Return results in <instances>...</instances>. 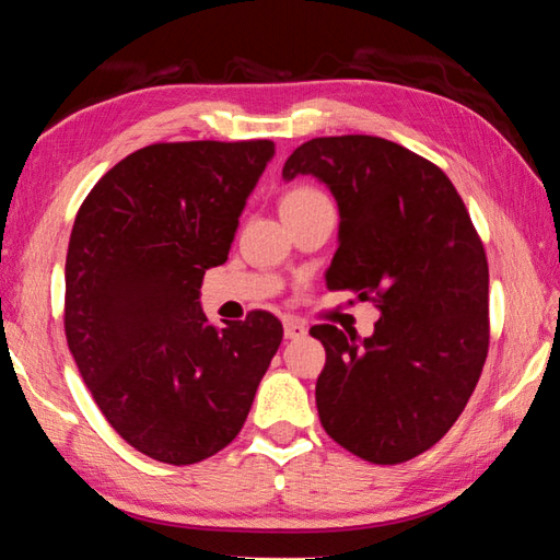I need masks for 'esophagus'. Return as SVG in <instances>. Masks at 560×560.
I'll list each match as a JSON object with an SVG mask.
<instances>
[{
  "label": "esophagus",
  "mask_w": 560,
  "mask_h": 560,
  "mask_svg": "<svg viewBox=\"0 0 560 560\" xmlns=\"http://www.w3.org/2000/svg\"><path fill=\"white\" fill-rule=\"evenodd\" d=\"M306 334H308L306 326L299 324V320H293V318L283 320V336H287V340H299V338H303Z\"/></svg>",
  "instance_id": "1"
}]
</instances>
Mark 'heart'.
Segmentation results:
<instances>
[{
  "mask_svg": "<svg viewBox=\"0 0 560 560\" xmlns=\"http://www.w3.org/2000/svg\"><path fill=\"white\" fill-rule=\"evenodd\" d=\"M316 197H324V195H320L318 189H311V187H296V189H291L287 197H283V205L308 202V200H316Z\"/></svg>",
  "mask_w": 560,
  "mask_h": 560,
  "instance_id": "obj_1",
  "label": "heart"
}]
</instances>
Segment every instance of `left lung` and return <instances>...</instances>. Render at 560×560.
Returning a JSON list of instances; mask_svg holds the SVG:
<instances>
[{"mask_svg":"<svg viewBox=\"0 0 560 560\" xmlns=\"http://www.w3.org/2000/svg\"><path fill=\"white\" fill-rule=\"evenodd\" d=\"M338 202L328 289L381 311L373 336L314 326L326 348L316 383L324 430L373 464H400L457 422L489 350V267L450 177L375 136L314 138L283 165Z\"/></svg>","mask_w":560,"mask_h":560,"instance_id":"8db88e82","label":"left lung"}]
</instances>
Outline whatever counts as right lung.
I'll list each match as a JSON object with an SVG mask.
<instances>
[{
	"instance_id": "right-lung-1",
	"label": "right lung",
	"mask_w": 560,
	"mask_h": 560,
	"mask_svg": "<svg viewBox=\"0 0 560 560\" xmlns=\"http://www.w3.org/2000/svg\"><path fill=\"white\" fill-rule=\"evenodd\" d=\"M271 158V140L140 148L75 214L66 340L110 428L158 462L224 450L279 350L283 328L267 311L212 326L200 303Z\"/></svg>"
}]
</instances>
